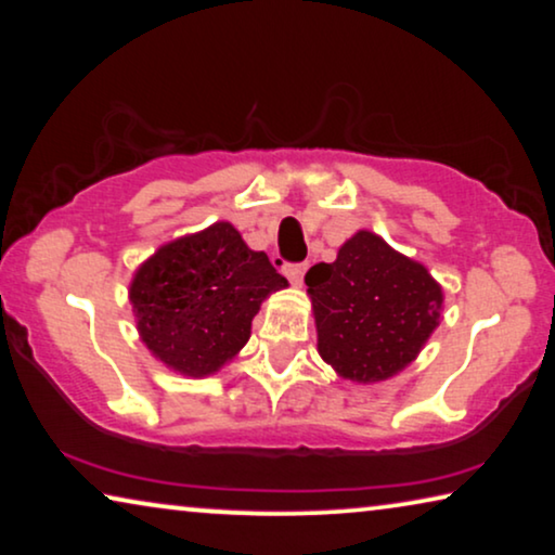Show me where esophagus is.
<instances>
[{
	"mask_svg": "<svg viewBox=\"0 0 555 555\" xmlns=\"http://www.w3.org/2000/svg\"><path fill=\"white\" fill-rule=\"evenodd\" d=\"M283 272H285V278L291 280V285L300 287L302 278H306V264H283Z\"/></svg>",
	"mask_w": 555,
	"mask_h": 555,
	"instance_id": "esophagus-1",
	"label": "esophagus"
}]
</instances>
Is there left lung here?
<instances>
[{"mask_svg": "<svg viewBox=\"0 0 555 555\" xmlns=\"http://www.w3.org/2000/svg\"><path fill=\"white\" fill-rule=\"evenodd\" d=\"M306 285L318 353L356 384L404 371L442 321V285L422 262L369 230L346 240L333 262L313 264Z\"/></svg>", "mask_w": 555, "mask_h": 555, "instance_id": "1", "label": "left lung"}]
</instances>
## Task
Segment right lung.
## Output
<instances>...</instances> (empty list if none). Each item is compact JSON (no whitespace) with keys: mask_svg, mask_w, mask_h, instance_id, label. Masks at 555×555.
Returning a JSON list of instances; mask_svg holds the SVG:
<instances>
[{"mask_svg":"<svg viewBox=\"0 0 555 555\" xmlns=\"http://www.w3.org/2000/svg\"><path fill=\"white\" fill-rule=\"evenodd\" d=\"M287 287L264 253L230 222L166 242L128 285L135 328L156 361L181 376L217 374L253 333L262 300Z\"/></svg>","mask_w":555,"mask_h":555,"instance_id":"obj_1","label":"right lung"}]
</instances>
